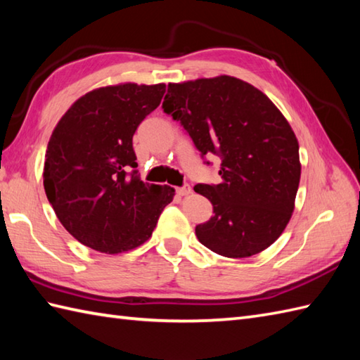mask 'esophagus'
Segmentation results:
<instances>
[{
    "mask_svg": "<svg viewBox=\"0 0 360 360\" xmlns=\"http://www.w3.org/2000/svg\"><path fill=\"white\" fill-rule=\"evenodd\" d=\"M176 193H178L179 196H188L190 193H192V187H190V186L178 187V188H176Z\"/></svg>",
    "mask_w": 360,
    "mask_h": 360,
    "instance_id": "esophagus-1",
    "label": "esophagus"
}]
</instances>
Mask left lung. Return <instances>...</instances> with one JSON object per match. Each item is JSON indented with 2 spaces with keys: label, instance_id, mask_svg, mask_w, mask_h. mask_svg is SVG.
Returning <instances> with one entry per match:
<instances>
[{
  "label": "left lung",
  "instance_id": "8db88e82",
  "mask_svg": "<svg viewBox=\"0 0 360 360\" xmlns=\"http://www.w3.org/2000/svg\"><path fill=\"white\" fill-rule=\"evenodd\" d=\"M162 108L201 156L221 158L219 184L195 186L215 213L196 226L200 243L227 258L269 248L292 217L300 184L298 141L286 117L264 93L231 75L168 83Z\"/></svg>",
  "mask_w": 360,
  "mask_h": 360
}]
</instances>
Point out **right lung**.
Listing matches in <instances>:
<instances>
[{"mask_svg":"<svg viewBox=\"0 0 360 360\" xmlns=\"http://www.w3.org/2000/svg\"><path fill=\"white\" fill-rule=\"evenodd\" d=\"M164 93L165 83L96 88L70 106L51 134L46 196L66 231L102 254L139 248L173 201V187L145 184L134 170L133 134Z\"/></svg>","mask_w":360,"mask_h":360,"instance_id":"right-lung-1","label":"right lung"}]
</instances>
